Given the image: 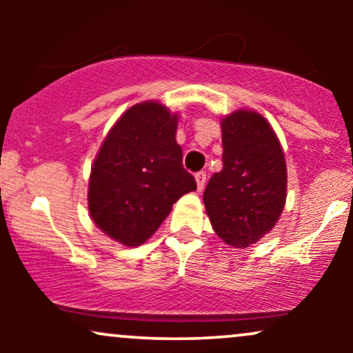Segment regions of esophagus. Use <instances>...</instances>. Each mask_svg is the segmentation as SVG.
<instances>
[{"instance_id":"obj_1","label":"esophagus","mask_w":353,"mask_h":353,"mask_svg":"<svg viewBox=\"0 0 353 353\" xmlns=\"http://www.w3.org/2000/svg\"><path fill=\"white\" fill-rule=\"evenodd\" d=\"M196 182H197V190L202 192V189H204V185H205V172H197Z\"/></svg>"}]
</instances>
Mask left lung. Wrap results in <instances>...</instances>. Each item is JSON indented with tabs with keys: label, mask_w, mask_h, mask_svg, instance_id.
<instances>
[{
	"label": "left lung",
	"mask_w": 353,
	"mask_h": 353,
	"mask_svg": "<svg viewBox=\"0 0 353 353\" xmlns=\"http://www.w3.org/2000/svg\"><path fill=\"white\" fill-rule=\"evenodd\" d=\"M222 168L204 190L210 224L225 244L245 249L275 228L287 199V164L264 116L237 109L221 119Z\"/></svg>",
	"instance_id": "left-lung-1"
}]
</instances>
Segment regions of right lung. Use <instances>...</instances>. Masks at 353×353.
<instances>
[{
  "label": "right lung",
  "instance_id": "add662e5",
  "mask_svg": "<svg viewBox=\"0 0 353 353\" xmlns=\"http://www.w3.org/2000/svg\"><path fill=\"white\" fill-rule=\"evenodd\" d=\"M177 121L159 101L134 104L109 129L91 165L89 216L125 247L151 239L174 202L197 189L182 168Z\"/></svg>",
  "mask_w": 353,
  "mask_h": 353
}]
</instances>
